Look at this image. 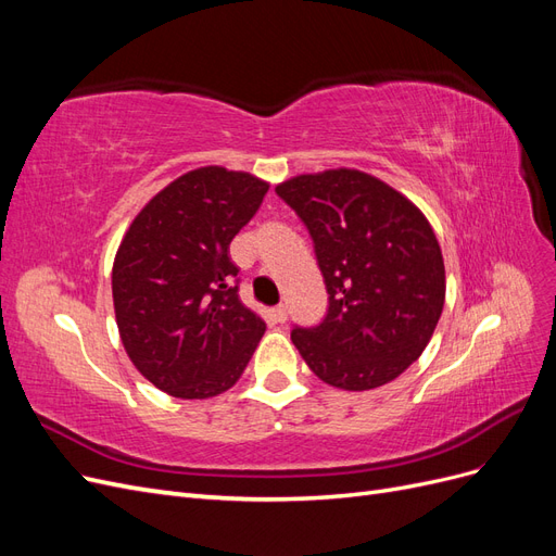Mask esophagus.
I'll return each instance as SVG.
<instances>
[{"instance_id": "esophagus-1", "label": "esophagus", "mask_w": 556, "mask_h": 556, "mask_svg": "<svg viewBox=\"0 0 556 556\" xmlns=\"http://www.w3.org/2000/svg\"><path fill=\"white\" fill-rule=\"evenodd\" d=\"M271 315H274V319H276V323H285V319H288V308H285L282 304L280 306H276L274 311H271Z\"/></svg>"}]
</instances>
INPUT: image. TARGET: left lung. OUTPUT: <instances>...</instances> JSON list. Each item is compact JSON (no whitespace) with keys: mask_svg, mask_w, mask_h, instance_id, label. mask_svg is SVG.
<instances>
[{"mask_svg":"<svg viewBox=\"0 0 556 556\" xmlns=\"http://www.w3.org/2000/svg\"><path fill=\"white\" fill-rule=\"evenodd\" d=\"M306 225L329 308L292 343L311 371L341 390H374L422 355L445 301L441 245L427 217L382 180L333 169L280 182Z\"/></svg>","mask_w":556,"mask_h":556,"instance_id":"8db88e82","label":"left lung"}]
</instances>
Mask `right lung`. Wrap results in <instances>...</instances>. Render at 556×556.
<instances>
[{
  "label": "right lung",
  "instance_id": "right-lung-1",
  "mask_svg": "<svg viewBox=\"0 0 556 556\" xmlns=\"http://www.w3.org/2000/svg\"><path fill=\"white\" fill-rule=\"evenodd\" d=\"M268 185L201 166L134 217L113 262L117 329L134 366L157 390L208 399L237 382L266 325L239 299L229 243Z\"/></svg>",
  "mask_w": 556,
  "mask_h": 556
}]
</instances>
